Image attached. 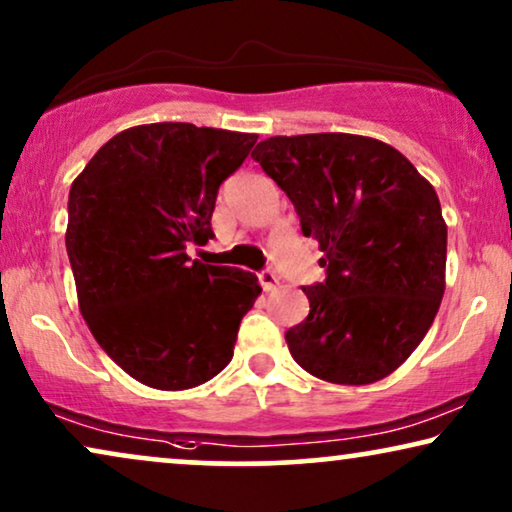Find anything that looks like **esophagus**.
Segmentation results:
<instances>
[{
	"label": "esophagus",
	"instance_id": "obj_1",
	"mask_svg": "<svg viewBox=\"0 0 512 512\" xmlns=\"http://www.w3.org/2000/svg\"><path fill=\"white\" fill-rule=\"evenodd\" d=\"M257 278H260V285L264 292H271L278 285V276L274 271H262V274H257Z\"/></svg>",
	"mask_w": 512,
	"mask_h": 512
}]
</instances>
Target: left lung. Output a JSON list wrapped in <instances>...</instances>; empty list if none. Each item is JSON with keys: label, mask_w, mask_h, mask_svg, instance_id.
Wrapping results in <instances>:
<instances>
[{"label": "left lung", "mask_w": 512, "mask_h": 512, "mask_svg": "<svg viewBox=\"0 0 512 512\" xmlns=\"http://www.w3.org/2000/svg\"><path fill=\"white\" fill-rule=\"evenodd\" d=\"M325 252L302 288L309 316L285 332L299 367L363 386L398 370L445 295L447 224L431 182L386 142L351 133L276 135L252 152Z\"/></svg>", "instance_id": "left-lung-1"}]
</instances>
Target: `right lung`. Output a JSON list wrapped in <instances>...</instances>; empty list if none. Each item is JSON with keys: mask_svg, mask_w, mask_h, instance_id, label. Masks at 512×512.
Instances as JSON below:
<instances>
[{"mask_svg": "<svg viewBox=\"0 0 512 512\" xmlns=\"http://www.w3.org/2000/svg\"><path fill=\"white\" fill-rule=\"evenodd\" d=\"M257 135L145 124L105 142L72 182L65 245L79 311L102 351L140 384L185 391L234 356L260 297L250 271L192 262L213 238L217 189Z\"/></svg>", "mask_w": 512, "mask_h": 512, "instance_id": "1", "label": "right lung"}]
</instances>
